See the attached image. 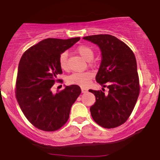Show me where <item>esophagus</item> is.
I'll use <instances>...</instances> for the list:
<instances>
[{"label": "esophagus", "mask_w": 160, "mask_h": 160, "mask_svg": "<svg viewBox=\"0 0 160 160\" xmlns=\"http://www.w3.org/2000/svg\"><path fill=\"white\" fill-rule=\"evenodd\" d=\"M81 91H82V93H86V92L88 91V89L85 88H81Z\"/></svg>", "instance_id": "esophagus-1"}]
</instances>
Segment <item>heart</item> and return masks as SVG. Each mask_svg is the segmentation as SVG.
I'll return each mask as SVG.
<instances>
[{
	"label": "heart",
	"mask_w": 160,
	"mask_h": 160,
	"mask_svg": "<svg viewBox=\"0 0 160 160\" xmlns=\"http://www.w3.org/2000/svg\"><path fill=\"white\" fill-rule=\"evenodd\" d=\"M77 53L88 62H90L93 58V50L88 46H80L77 48ZM59 66L62 70H67L68 67V53L64 52L59 56ZM93 77V73L90 72H76L72 73L67 79V82L72 84H77L80 86H86L88 84L90 79Z\"/></svg>",
	"instance_id": "b5f03b06"
}]
</instances>
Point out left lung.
<instances>
[{
    "label": "left lung",
    "instance_id": "1",
    "mask_svg": "<svg viewBox=\"0 0 160 160\" xmlns=\"http://www.w3.org/2000/svg\"><path fill=\"white\" fill-rule=\"evenodd\" d=\"M83 38L96 44L101 52L96 80L103 88L101 91L89 90L96 98L90 114L101 126L115 128L126 122L139 94L135 55L125 43L113 35H95ZM105 86L109 90L108 94L103 92Z\"/></svg>",
    "mask_w": 160,
    "mask_h": 160
}]
</instances>
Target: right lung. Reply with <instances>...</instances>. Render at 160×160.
Listing matches in <instances>:
<instances>
[{
    "label": "right lung",
    "instance_id": "right-lung-1",
    "mask_svg": "<svg viewBox=\"0 0 160 160\" xmlns=\"http://www.w3.org/2000/svg\"><path fill=\"white\" fill-rule=\"evenodd\" d=\"M80 37L69 39L49 38L22 55L18 69L16 98L26 118L39 129L52 132L67 122L72 104L81 93L78 85L66 86L53 93L51 88L62 73L59 56Z\"/></svg>",
    "mask_w": 160,
    "mask_h": 160
}]
</instances>
